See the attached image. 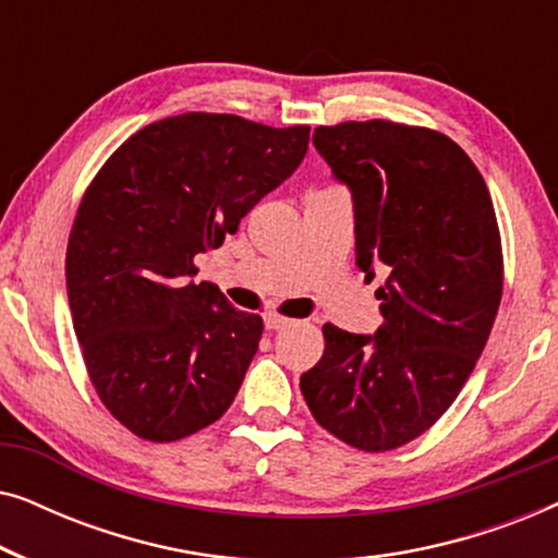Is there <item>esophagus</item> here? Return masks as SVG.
<instances>
[{"mask_svg": "<svg viewBox=\"0 0 558 558\" xmlns=\"http://www.w3.org/2000/svg\"><path fill=\"white\" fill-rule=\"evenodd\" d=\"M264 323L269 330H281V327H289L294 323V319H289L284 315H277V312H269V315H264Z\"/></svg>", "mask_w": 558, "mask_h": 558, "instance_id": "1", "label": "esophagus"}]
</instances>
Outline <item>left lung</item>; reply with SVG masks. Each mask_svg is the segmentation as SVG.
<instances>
[{
    "label": "left lung",
    "instance_id": "1",
    "mask_svg": "<svg viewBox=\"0 0 558 558\" xmlns=\"http://www.w3.org/2000/svg\"><path fill=\"white\" fill-rule=\"evenodd\" d=\"M312 142L355 205V254L373 266L384 325L327 323L300 388L319 426L363 452L422 437L470 378L502 296V248L483 174L460 144L386 119L317 126Z\"/></svg>",
    "mask_w": 558,
    "mask_h": 558
}]
</instances>
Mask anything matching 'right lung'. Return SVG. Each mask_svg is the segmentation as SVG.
I'll return each instance as SVG.
<instances>
[{
	"mask_svg": "<svg viewBox=\"0 0 558 558\" xmlns=\"http://www.w3.org/2000/svg\"><path fill=\"white\" fill-rule=\"evenodd\" d=\"M307 142L310 126L190 111L129 136L88 185L68 239V302L98 399L136 437L178 441L233 403L264 319L195 284V256L239 231Z\"/></svg>",
	"mask_w": 558,
	"mask_h": 558,
	"instance_id": "add662e5",
	"label": "right lung"
}]
</instances>
